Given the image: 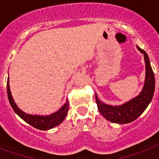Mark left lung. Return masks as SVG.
<instances>
[{"mask_svg": "<svg viewBox=\"0 0 159 159\" xmlns=\"http://www.w3.org/2000/svg\"><path fill=\"white\" fill-rule=\"evenodd\" d=\"M141 53H143L146 67L145 83L140 94L129 102L119 106H109L102 103L96 94V102L98 110L102 116L108 120L118 124H128L135 120L153 99L155 90V78L153 69L151 67L148 54L139 47H137Z\"/></svg>", "mask_w": 159, "mask_h": 159, "instance_id": "obj_1", "label": "left lung"}]
</instances>
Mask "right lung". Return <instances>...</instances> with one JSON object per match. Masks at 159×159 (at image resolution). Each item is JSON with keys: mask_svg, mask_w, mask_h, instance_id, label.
<instances>
[{"mask_svg": "<svg viewBox=\"0 0 159 159\" xmlns=\"http://www.w3.org/2000/svg\"><path fill=\"white\" fill-rule=\"evenodd\" d=\"M7 95H8V99L10 102L11 107L14 110V111L20 117L22 120L30 124L31 126H33L34 128L41 129V130H47L49 129H52L55 126L61 124L65 119L67 116V112H68V102L63 105L62 108L58 110L57 112L49 115V116H32V115H29L22 111H20L18 108V106L14 102V100L11 97V90H10V86H9V78L7 80Z\"/></svg>", "mask_w": 159, "mask_h": 159, "instance_id": "obj_1", "label": "right lung"}]
</instances>
